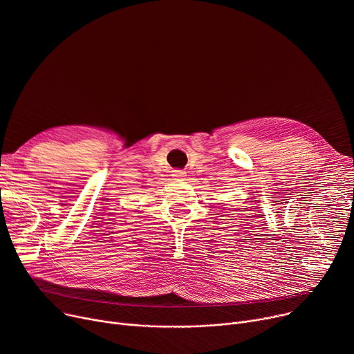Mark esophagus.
<instances>
[{
    "instance_id": "esophagus-1",
    "label": "esophagus",
    "mask_w": 354,
    "mask_h": 354,
    "mask_svg": "<svg viewBox=\"0 0 354 354\" xmlns=\"http://www.w3.org/2000/svg\"><path fill=\"white\" fill-rule=\"evenodd\" d=\"M172 176H174V178H183V176H185V172H183V171H174V172H172Z\"/></svg>"
}]
</instances>
